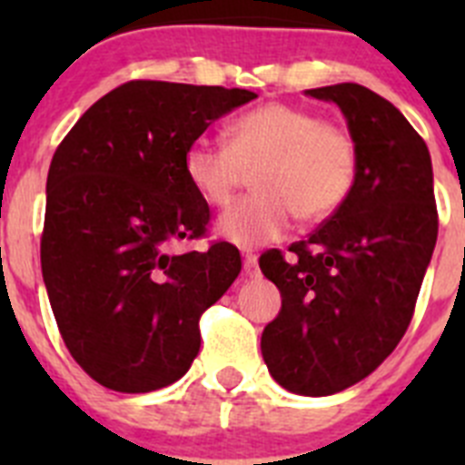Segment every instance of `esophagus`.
I'll return each instance as SVG.
<instances>
[{
	"instance_id": "esophagus-1",
	"label": "esophagus",
	"mask_w": 465,
	"mask_h": 465,
	"mask_svg": "<svg viewBox=\"0 0 465 465\" xmlns=\"http://www.w3.org/2000/svg\"><path fill=\"white\" fill-rule=\"evenodd\" d=\"M242 258H244V272L249 274V277H253V274L258 272V256L253 252H244Z\"/></svg>"
}]
</instances>
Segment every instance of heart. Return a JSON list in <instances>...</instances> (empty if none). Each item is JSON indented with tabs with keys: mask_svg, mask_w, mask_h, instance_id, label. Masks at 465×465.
Wrapping results in <instances>:
<instances>
[{
	"mask_svg": "<svg viewBox=\"0 0 465 465\" xmlns=\"http://www.w3.org/2000/svg\"><path fill=\"white\" fill-rule=\"evenodd\" d=\"M183 170L197 195L225 207L256 174L261 195L246 197L219 219V232L240 246L274 242L298 219L319 225L354 195L361 149L354 133L302 104L270 102L230 125V143L195 139Z\"/></svg>",
	"mask_w": 465,
	"mask_h": 465,
	"instance_id": "1",
	"label": "heart"
}]
</instances>
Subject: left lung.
<instances>
[{
  "label": "left lung",
  "mask_w": 465,
  "mask_h": 465,
  "mask_svg": "<svg viewBox=\"0 0 465 465\" xmlns=\"http://www.w3.org/2000/svg\"><path fill=\"white\" fill-rule=\"evenodd\" d=\"M307 94L342 109L361 176L332 219L289 253L270 249L258 261L282 293L261 351L283 389L331 396L371 375L408 331L438 240V207L426 142L391 102L359 84Z\"/></svg>",
  "instance_id": "obj_1"
}]
</instances>
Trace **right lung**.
Masks as SVG:
<instances>
[{"label":"right lung","instance_id":"obj_1","mask_svg":"<svg viewBox=\"0 0 465 465\" xmlns=\"http://www.w3.org/2000/svg\"><path fill=\"white\" fill-rule=\"evenodd\" d=\"M256 93L127 81L94 102L60 142L46 182L41 272L69 354L97 384L146 393L186 375L200 316L242 270L207 237L209 204L183 170L209 123Z\"/></svg>","mask_w":465,"mask_h":465}]
</instances>
